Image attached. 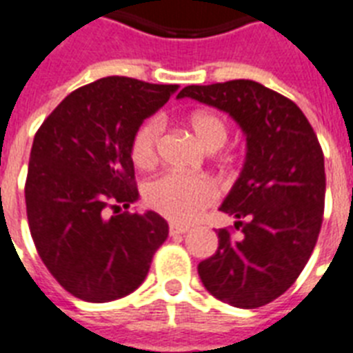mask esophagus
<instances>
[{"mask_svg": "<svg viewBox=\"0 0 353 353\" xmlns=\"http://www.w3.org/2000/svg\"><path fill=\"white\" fill-rule=\"evenodd\" d=\"M189 231L188 225H179V223H171L170 225V234L171 236H182Z\"/></svg>", "mask_w": 353, "mask_h": 353, "instance_id": "obj_1", "label": "esophagus"}]
</instances>
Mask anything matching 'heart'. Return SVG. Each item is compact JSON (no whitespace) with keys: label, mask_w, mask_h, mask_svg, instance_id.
Returning <instances> with one entry per match:
<instances>
[{"label":"heart","mask_w":353,"mask_h":353,"mask_svg":"<svg viewBox=\"0 0 353 353\" xmlns=\"http://www.w3.org/2000/svg\"><path fill=\"white\" fill-rule=\"evenodd\" d=\"M189 126L209 151L222 148L227 141V124L222 117L211 112H194L189 117ZM162 124L157 119L144 122L131 144V159L139 168H150L157 160V145ZM218 196L214 182L205 176L182 173H164L151 180L144 189L145 203L171 222L189 223L209 208Z\"/></svg>","instance_id":"obj_1"}]
</instances>
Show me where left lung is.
Segmentation results:
<instances>
[{
	"label": "left lung",
	"instance_id": "1",
	"mask_svg": "<svg viewBox=\"0 0 353 353\" xmlns=\"http://www.w3.org/2000/svg\"><path fill=\"white\" fill-rule=\"evenodd\" d=\"M183 97L229 113L247 141L240 176L220 205L241 238L218 229V250L198 274L220 301L263 307L298 279L316 247L327 189L321 145L290 99L256 81L193 84Z\"/></svg>",
	"mask_w": 353,
	"mask_h": 353
}]
</instances>
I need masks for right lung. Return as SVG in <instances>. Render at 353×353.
<instances>
[{
	"mask_svg": "<svg viewBox=\"0 0 353 353\" xmlns=\"http://www.w3.org/2000/svg\"><path fill=\"white\" fill-rule=\"evenodd\" d=\"M179 84L103 77L75 90L34 137L26 216L41 260L75 298L108 303L142 285L170 227L153 211L108 216L139 200L131 144Z\"/></svg>",
	"mask_w": 353,
	"mask_h": 353,
	"instance_id": "obj_1",
	"label": "right lung"
}]
</instances>
